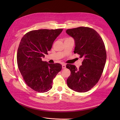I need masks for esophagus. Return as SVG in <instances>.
Returning <instances> with one entry per match:
<instances>
[{
    "label": "esophagus",
    "instance_id": "obj_1",
    "mask_svg": "<svg viewBox=\"0 0 120 120\" xmlns=\"http://www.w3.org/2000/svg\"><path fill=\"white\" fill-rule=\"evenodd\" d=\"M66 68V64H62V68Z\"/></svg>",
    "mask_w": 120,
    "mask_h": 120
}]
</instances>
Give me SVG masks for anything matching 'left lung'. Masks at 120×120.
Masks as SVG:
<instances>
[{
	"instance_id": "obj_1",
	"label": "left lung",
	"mask_w": 120,
	"mask_h": 120,
	"mask_svg": "<svg viewBox=\"0 0 120 120\" xmlns=\"http://www.w3.org/2000/svg\"><path fill=\"white\" fill-rule=\"evenodd\" d=\"M66 32L74 39V53L83 59L79 68L73 64L66 65L71 71L67 85L75 92H86L97 84L103 73L107 59L104 43L99 34L90 27L68 29Z\"/></svg>"
}]
</instances>
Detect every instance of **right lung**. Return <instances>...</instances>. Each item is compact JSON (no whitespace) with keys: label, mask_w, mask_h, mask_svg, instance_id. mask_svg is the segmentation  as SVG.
Returning a JSON list of instances; mask_svg holds the SVG:
<instances>
[{"label":"right lung","mask_w":120,"mask_h":120,"mask_svg":"<svg viewBox=\"0 0 120 120\" xmlns=\"http://www.w3.org/2000/svg\"><path fill=\"white\" fill-rule=\"evenodd\" d=\"M63 30H32L21 38L17 53L18 67L26 85L36 92L45 93L51 89L53 79L61 70L60 64H49L42 57L48 54Z\"/></svg>","instance_id":"obj_1"}]
</instances>
